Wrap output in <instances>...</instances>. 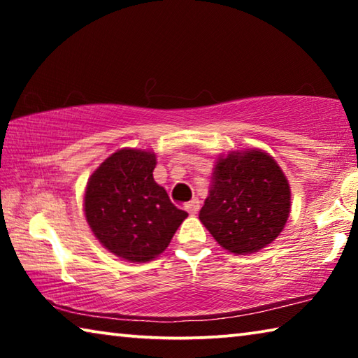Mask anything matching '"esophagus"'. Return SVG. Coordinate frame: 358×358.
I'll return each instance as SVG.
<instances>
[{"instance_id":"esophagus-1","label":"esophagus","mask_w":358,"mask_h":358,"mask_svg":"<svg viewBox=\"0 0 358 358\" xmlns=\"http://www.w3.org/2000/svg\"><path fill=\"white\" fill-rule=\"evenodd\" d=\"M186 210L189 215H197L199 210H201V202H199L197 199H194V201L186 205Z\"/></svg>"}]
</instances>
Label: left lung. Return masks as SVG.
<instances>
[{
  "mask_svg": "<svg viewBox=\"0 0 358 358\" xmlns=\"http://www.w3.org/2000/svg\"><path fill=\"white\" fill-rule=\"evenodd\" d=\"M289 213L290 185L273 156L257 148L217 156L199 220L221 248L260 251L280 237Z\"/></svg>",
  "mask_w": 358,
  "mask_h": 358,
  "instance_id": "8db88e82",
  "label": "left lung"
}]
</instances>
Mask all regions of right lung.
<instances>
[{
	"instance_id": "add662e5",
	"label": "right lung",
	"mask_w": 358,
	"mask_h": 358,
	"mask_svg": "<svg viewBox=\"0 0 358 358\" xmlns=\"http://www.w3.org/2000/svg\"><path fill=\"white\" fill-rule=\"evenodd\" d=\"M151 150L121 148L88 178L83 211L94 237L108 252L142 264L171 243L187 213L178 210L153 178Z\"/></svg>"
}]
</instances>
